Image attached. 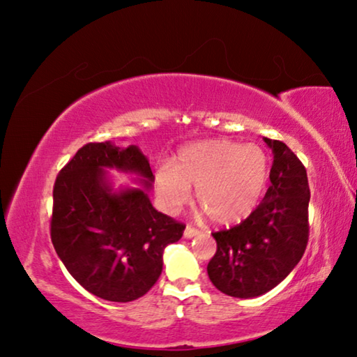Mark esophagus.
Here are the masks:
<instances>
[{
  "label": "esophagus",
  "instance_id": "obj_1",
  "mask_svg": "<svg viewBox=\"0 0 357 357\" xmlns=\"http://www.w3.org/2000/svg\"><path fill=\"white\" fill-rule=\"evenodd\" d=\"M199 234H200V231L195 229V227H192V226H185V229H184V237H185V238H192V237H195V236H199Z\"/></svg>",
  "mask_w": 357,
  "mask_h": 357
}]
</instances>
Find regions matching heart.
Masks as SVG:
<instances>
[{
    "label": "heart",
    "instance_id": "heart-1",
    "mask_svg": "<svg viewBox=\"0 0 357 357\" xmlns=\"http://www.w3.org/2000/svg\"><path fill=\"white\" fill-rule=\"evenodd\" d=\"M268 157L261 147L225 139L199 141L176 153L173 167L160 165L153 173L162 208L176 215L192 199L218 226L245 221L268 184Z\"/></svg>",
    "mask_w": 357,
    "mask_h": 357
}]
</instances>
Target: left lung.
<instances>
[{"instance_id": "8db88e82", "label": "left lung", "mask_w": 357, "mask_h": 357, "mask_svg": "<svg viewBox=\"0 0 357 357\" xmlns=\"http://www.w3.org/2000/svg\"><path fill=\"white\" fill-rule=\"evenodd\" d=\"M263 139L274 155L268 192L245 221L213 232L218 248L206 266L213 285L236 298L279 285L300 263L310 236L306 168L282 141Z\"/></svg>"}]
</instances>
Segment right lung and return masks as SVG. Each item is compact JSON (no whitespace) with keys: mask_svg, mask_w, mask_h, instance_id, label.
I'll return each instance as SVG.
<instances>
[{"mask_svg":"<svg viewBox=\"0 0 357 357\" xmlns=\"http://www.w3.org/2000/svg\"><path fill=\"white\" fill-rule=\"evenodd\" d=\"M107 167L136 174L146 190L115 191ZM153 174L137 146L89 142L57 174L51 241L72 278L89 294L128 303L146 295L163 269V250L184 225L157 211L147 190Z\"/></svg>","mask_w":357,"mask_h":357,"instance_id":"1","label":"right lung"}]
</instances>
